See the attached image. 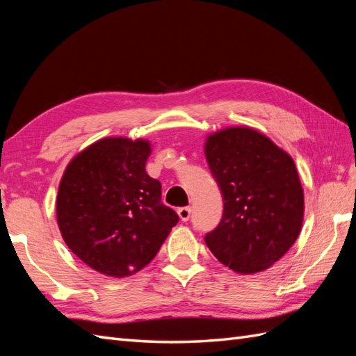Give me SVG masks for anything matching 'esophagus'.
<instances>
[{
  "label": "esophagus",
  "mask_w": 356,
  "mask_h": 356,
  "mask_svg": "<svg viewBox=\"0 0 356 356\" xmlns=\"http://www.w3.org/2000/svg\"><path fill=\"white\" fill-rule=\"evenodd\" d=\"M178 215L182 221H188L190 215H191V208L190 207H182L178 209Z\"/></svg>",
  "instance_id": "1"
}]
</instances>
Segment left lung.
<instances>
[{"mask_svg": "<svg viewBox=\"0 0 356 356\" xmlns=\"http://www.w3.org/2000/svg\"><path fill=\"white\" fill-rule=\"evenodd\" d=\"M204 156L224 202L222 218L204 236L232 270H266L297 241L305 213L300 178L284 149L250 127L209 135Z\"/></svg>", "mask_w": 356, "mask_h": 356, "instance_id": "left-lung-1", "label": "left lung"}]
</instances>
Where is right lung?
Masks as SVG:
<instances>
[{"mask_svg":"<svg viewBox=\"0 0 356 356\" xmlns=\"http://www.w3.org/2000/svg\"><path fill=\"white\" fill-rule=\"evenodd\" d=\"M149 153L144 139L104 138L75 156L60 179L62 238L102 275L124 277L141 270L179 220L161 203L160 181L145 172Z\"/></svg>","mask_w":356,"mask_h":356,"instance_id":"1","label":"right lung"}]
</instances>
